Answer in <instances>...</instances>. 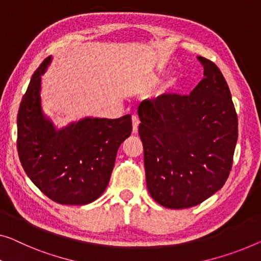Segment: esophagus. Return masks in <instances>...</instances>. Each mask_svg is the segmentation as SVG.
<instances>
[{
    "instance_id": "1",
    "label": "esophagus",
    "mask_w": 261,
    "mask_h": 261,
    "mask_svg": "<svg viewBox=\"0 0 261 261\" xmlns=\"http://www.w3.org/2000/svg\"><path fill=\"white\" fill-rule=\"evenodd\" d=\"M139 125V118L137 115H132V129H134V134H137Z\"/></svg>"
}]
</instances>
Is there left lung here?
<instances>
[{"instance_id":"left-lung-1","label":"left lung","mask_w":261,"mask_h":261,"mask_svg":"<svg viewBox=\"0 0 261 261\" xmlns=\"http://www.w3.org/2000/svg\"><path fill=\"white\" fill-rule=\"evenodd\" d=\"M204 79L190 95L163 93L139 104V136L151 197L168 208L203 203L232 168L238 117L223 73L198 56Z\"/></svg>"}]
</instances>
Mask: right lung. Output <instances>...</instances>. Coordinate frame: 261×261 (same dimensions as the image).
<instances>
[{
  "mask_svg": "<svg viewBox=\"0 0 261 261\" xmlns=\"http://www.w3.org/2000/svg\"><path fill=\"white\" fill-rule=\"evenodd\" d=\"M50 62L51 56L34 72L18 109V157L46 197L58 204L85 205L106 191L118 147L131 135V116L85 117L58 130L42 109L41 80Z\"/></svg>",
  "mask_w": 261,
  "mask_h": 261,
  "instance_id": "right-lung-1",
  "label": "right lung"
}]
</instances>
